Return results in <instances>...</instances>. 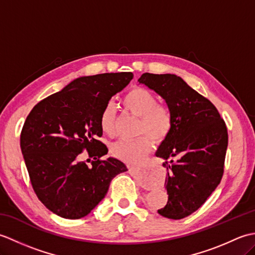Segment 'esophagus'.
Here are the masks:
<instances>
[{
  "instance_id": "1",
  "label": "esophagus",
  "mask_w": 255,
  "mask_h": 255,
  "mask_svg": "<svg viewBox=\"0 0 255 255\" xmlns=\"http://www.w3.org/2000/svg\"><path fill=\"white\" fill-rule=\"evenodd\" d=\"M128 170H129V172H136V170H134L132 166H128ZM152 186H153L152 184H151V183L148 182V181L142 182V187L145 188V189H151V188H152Z\"/></svg>"
}]
</instances>
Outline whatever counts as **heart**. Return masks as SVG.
Returning a JSON list of instances; mask_svg holds the SVG:
<instances>
[{"mask_svg": "<svg viewBox=\"0 0 255 255\" xmlns=\"http://www.w3.org/2000/svg\"><path fill=\"white\" fill-rule=\"evenodd\" d=\"M125 110L140 117L139 133H147L154 142H162L169 136L173 126L172 113L156 101L152 92L137 86L128 91L123 99ZM100 126L107 136H113L116 129V112L107 104L100 115ZM151 143L147 136L136 139H122L112 144L111 152L115 158L129 164H139L150 151Z\"/></svg>", "mask_w": 255, "mask_h": 255, "instance_id": "obj_1", "label": "heart"}]
</instances>
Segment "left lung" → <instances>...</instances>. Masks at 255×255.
<instances>
[{
    "label": "left lung",
    "instance_id": "8db88e82",
    "mask_svg": "<svg viewBox=\"0 0 255 255\" xmlns=\"http://www.w3.org/2000/svg\"><path fill=\"white\" fill-rule=\"evenodd\" d=\"M156 92L172 113L173 126L155 155L164 159L167 203L158 213L182 219L196 211L224 175L228 131L217 108L175 74L143 73L138 80Z\"/></svg>",
    "mask_w": 255,
    "mask_h": 255
}]
</instances>
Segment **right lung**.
Returning <instances> with one entry per match:
<instances>
[{
  "label": "right lung",
  "mask_w": 255,
  "mask_h": 255,
  "mask_svg": "<svg viewBox=\"0 0 255 255\" xmlns=\"http://www.w3.org/2000/svg\"><path fill=\"white\" fill-rule=\"evenodd\" d=\"M131 72L103 73L73 80L46 97L27 116L20 149L38 199L53 214L80 219L94 209L112 180L127 167L107 154L100 141V115L112 96L126 88ZM86 149L92 166L80 161Z\"/></svg>",
  "instance_id": "obj_1"
}]
</instances>
